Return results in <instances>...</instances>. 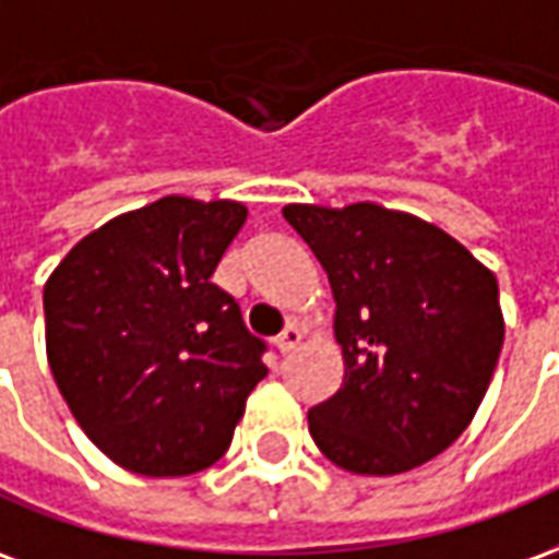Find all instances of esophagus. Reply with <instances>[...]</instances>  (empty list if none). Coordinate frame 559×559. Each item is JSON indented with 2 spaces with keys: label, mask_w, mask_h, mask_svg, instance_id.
I'll return each instance as SVG.
<instances>
[{
  "label": "esophagus",
  "mask_w": 559,
  "mask_h": 559,
  "mask_svg": "<svg viewBox=\"0 0 559 559\" xmlns=\"http://www.w3.org/2000/svg\"><path fill=\"white\" fill-rule=\"evenodd\" d=\"M274 345H276V352L283 354V357H285V354H292L297 348V345H300V330H297V328H285L283 333L276 336Z\"/></svg>",
  "instance_id": "esophagus-1"
}]
</instances>
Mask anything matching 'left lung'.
Instances as JSON below:
<instances>
[{
  "mask_svg": "<svg viewBox=\"0 0 559 559\" xmlns=\"http://www.w3.org/2000/svg\"><path fill=\"white\" fill-rule=\"evenodd\" d=\"M333 288L342 386L309 435L342 471L405 474L474 419L503 348L497 280L426 219L372 202L285 205Z\"/></svg>",
  "mask_w": 559,
  "mask_h": 559,
  "instance_id": "8db88e82",
  "label": "left lung"
}]
</instances>
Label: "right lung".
<instances>
[{"instance_id":"1","label":"right lung","mask_w":559,"mask_h":559,"mask_svg":"<svg viewBox=\"0 0 559 559\" xmlns=\"http://www.w3.org/2000/svg\"><path fill=\"white\" fill-rule=\"evenodd\" d=\"M247 207L163 195L85 235L44 285L47 360L97 450L142 476L229 450L264 342L211 283Z\"/></svg>"}]
</instances>
